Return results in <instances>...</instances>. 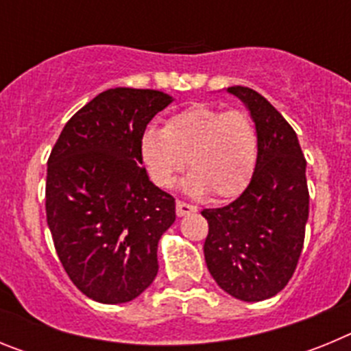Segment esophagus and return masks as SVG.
Listing matches in <instances>:
<instances>
[{"label": "esophagus", "instance_id": "34e87169", "mask_svg": "<svg viewBox=\"0 0 351 351\" xmlns=\"http://www.w3.org/2000/svg\"><path fill=\"white\" fill-rule=\"evenodd\" d=\"M195 210H197V207L191 206V204L182 202V200H178V204H176V213H178L179 218H181V216H188V214L195 213Z\"/></svg>", "mask_w": 351, "mask_h": 351}]
</instances>
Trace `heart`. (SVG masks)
Instances as JSON below:
<instances>
[{
  "mask_svg": "<svg viewBox=\"0 0 351 351\" xmlns=\"http://www.w3.org/2000/svg\"><path fill=\"white\" fill-rule=\"evenodd\" d=\"M141 154L160 188H172L188 165L191 176L186 191H207L214 200L234 198L255 172L258 132L246 110H225L200 101L172 114L165 128L147 126L141 137Z\"/></svg>",
  "mask_w": 351,
  "mask_h": 351,
  "instance_id": "1",
  "label": "heart"
}]
</instances>
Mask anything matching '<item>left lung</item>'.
Here are the masks:
<instances>
[{
	"mask_svg": "<svg viewBox=\"0 0 351 351\" xmlns=\"http://www.w3.org/2000/svg\"><path fill=\"white\" fill-rule=\"evenodd\" d=\"M226 91L255 121L258 158L237 200L202 210L209 223L204 256L219 288L258 302L283 290L299 262L309 216L306 158L297 133L260 93L244 86Z\"/></svg>",
	"mask_w": 351,
	"mask_h": 351,
	"instance_id": "1",
	"label": "left lung"
}]
</instances>
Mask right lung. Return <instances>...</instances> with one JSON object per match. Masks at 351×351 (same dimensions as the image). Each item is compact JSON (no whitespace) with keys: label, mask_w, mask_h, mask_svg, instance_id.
Listing matches in <instances>:
<instances>
[{"label":"right lung","mask_w":351,"mask_h":351,"mask_svg":"<svg viewBox=\"0 0 351 351\" xmlns=\"http://www.w3.org/2000/svg\"><path fill=\"white\" fill-rule=\"evenodd\" d=\"M170 104L154 89H107L71 116L49 156L45 210L56 253L96 302H130L158 274V243L176 221V200L149 181L141 137Z\"/></svg>","instance_id":"add662e5"}]
</instances>
